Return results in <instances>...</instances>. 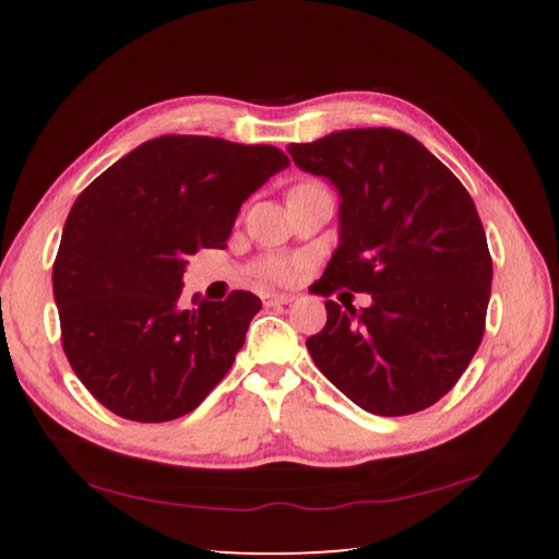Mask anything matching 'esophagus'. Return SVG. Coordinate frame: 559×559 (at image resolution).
I'll return each instance as SVG.
<instances>
[{
	"instance_id": "esophagus-1",
	"label": "esophagus",
	"mask_w": 559,
	"mask_h": 559,
	"mask_svg": "<svg viewBox=\"0 0 559 559\" xmlns=\"http://www.w3.org/2000/svg\"><path fill=\"white\" fill-rule=\"evenodd\" d=\"M261 300H264L266 307H283V305H290L295 298L293 295H283V293H264L261 295Z\"/></svg>"
}]
</instances>
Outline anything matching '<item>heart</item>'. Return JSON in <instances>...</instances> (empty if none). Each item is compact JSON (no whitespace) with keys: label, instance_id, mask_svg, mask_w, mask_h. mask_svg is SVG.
Returning a JSON list of instances; mask_svg holds the SVG:
<instances>
[{"label":"heart","instance_id":"heart-1","mask_svg":"<svg viewBox=\"0 0 559 559\" xmlns=\"http://www.w3.org/2000/svg\"><path fill=\"white\" fill-rule=\"evenodd\" d=\"M302 269H305V264L300 259H271L264 266V273L273 281L290 283L300 276Z\"/></svg>","mask_w":559,"mask_h":559}]
</instances>
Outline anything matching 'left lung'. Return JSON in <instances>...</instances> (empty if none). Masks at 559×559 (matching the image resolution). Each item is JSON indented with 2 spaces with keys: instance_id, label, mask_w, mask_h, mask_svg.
I'll use <instances>...</instances> for the list:
<instances>
[{
  "instance_id": "obj_1",
  "label": "left lung",
  "mask_w": 559,
  "mask_h": 559,
  "mask_svg": "<svg viewBox=\"0 0 559 559\" xmlns=\"http://www.w3.org/2000/svg\"><path fill=\"white\" fill-rule=\"evenodd\" d=\"M288 153L341 194V245L312 293L372 295L360 310L324 302L326 326L307 338L314 365L367 413L430 408L485 334L492 257L471 194L399 129H346Z\"/></svg>"
}]
</instances>
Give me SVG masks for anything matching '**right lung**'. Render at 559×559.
Here are the masks:
<instances>
[{
    "instance_id": "1",
    "label": "right lung",
    "mask_w": 559,
    "mask_h": 559,
    "mask_svg": "<svg viewBox=\"0 0 559 559\" xmlns=\"http://www.w3.org/2000/svg\"><path fill=\"white\" fill-rule=\"evenodd\" d=\"M290 160L276 146L165 134L98 175L71 206L52 290L71 370L136 423L192 413L228 374L261 310L249 290L180 305L199 249H223L242 201Z\"/></svg>"
}]
</instances>
